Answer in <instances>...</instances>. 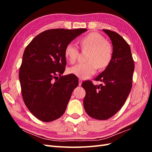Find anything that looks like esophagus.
I'll return each instance as SVG.
<instances>
[{
  "instance_id": "obj_1",
  "label": "esophagus",
  "mask_w": 152,
  "mask_h": 152,
  "mask_svg": "<svg viewBox=\"0 0 152 152\" xmlns=\"http://www.w3.org/2000/svg\"><path fill=\"white\" fill-rule=\"evenodd\" d=\"M82 79H79V86H81V85H82Z\"/></svg>"
}]
</instances>
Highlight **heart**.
Returning <instances> with one entry per match:
<instances>
[{
  "label": "heart",
  "instance_id": "1",
  "mask_svg": "<svg viewBox=\"0 0 152 152\" xmlns=\"http://www.w3.org/2000/svg\"><path fill=\"white\" fill-rule=\"evenodd\" d=\"M80 43L82 49L89 50L86 63H81L69 68L68 72L82 79L93 76L99 67L103 69L111 62L113 48L111 44L98 32H91L82 37ZM65 56L68 61L73 64L79 56V49L73 43H69L65 49Z\"/></svg>",
  "mask_w": 152,
  "mask_h": 152
}]
</instances>
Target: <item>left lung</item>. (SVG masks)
I'll use <instances>...</instances> for the list:
<instances>
[{
    "instance_id": "8db88e82",
    "label": "left lung",
    "mask_w": 152,
    "mask_h": 152,
    "mask_svg": "<svg viewBox=\"0 0 152 152\" xmlns=\"http://www.w3.org/2000/svg\"><path fill=\"white\" fill-rule=\"evenodd\" d=\"M112 41L113 56L111 62L95 80L103 84L94 86L85 81L84 107L86 113L97 120H107L120 110L129 94L134 70L130 46L117 33L103 29Z\"/></svg>"
}]
</instances>
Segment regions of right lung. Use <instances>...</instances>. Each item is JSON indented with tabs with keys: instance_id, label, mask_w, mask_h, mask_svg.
Instances as JSON below:
<instances>
[{
	"instance_id": "obj_1",
	"label": "right lung",
	"mask_w": 152,
	"mask_h": 152,
	"mask_svg": "<svg viewBox=\"0 0 152 152\" xmlns=\"http://www.w3.org/2000/svg\"><path fill=\"white\" fill-rule=\"evenodd\" d=\"M87 30H45L25 48L19 73L22 96L26 107L40 121L51 122L65 113L79 80L73 74L56 78L65 70L66 46Z\"/></svg>"
}]
</instances>
